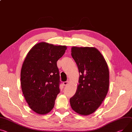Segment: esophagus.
Masks as SVG:
<instances>
[{
    "label": "esophagus",
    "instance_id": "1",
    "mask_svg": "<svg viewBox=\"0 0 132 132\" xmlns=\"http://www.w3.org/2000/svg\"><path fill=\"white\" fill-rule=\"evenodd\" d=\"M68 83H69V82H68V81H66V82H63L64 85H67Z\"/></svg>",
    "mask_w": 132,
    "mask_h": 132
}]
</instances>
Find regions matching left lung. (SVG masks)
Masks as SVG:
<instances>
[{
    "label": "left lung",
    "mask_w": 132,
    "mask_h": 132,
    "mask_svg": "<svg viewBox=\"0 0 132 132\" xmlns=\"http://www.w3.org/2000/svg\"><path fill=\"white\" fill-rule=\"evenodd\" d=\"M71 52L80 77L70 104L76 113L89 115L100 107L107 94L109 68L103 56L95 48L73 47Z\"/></svg>",
    "instance_id": "obj_1"
}]
</instances>
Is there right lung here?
Segmentation results:
<instances>
[{
    "instance_id": "1",
    "label": "right lung",
    "mask_w": 132,
    "mask_h": 132,
    "mask_svg": "<svg viewBox=\"0 0 132 132\" xmlns=\"http://www.w3.org/2000/svg\"><path fill=\"white\" fill-rule=\"evenodd\" d=\"M66 46L45 42L35 45L26 55L22 66L21 84L29 107L40 115L53 109L60 92V76L57 61L65 54Z\"/></svg>"
}]
</instances>
